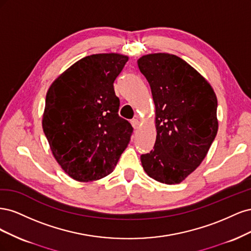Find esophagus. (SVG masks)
<instances>
[{
	"label": "esophagus",
	"mask_w": 251,
	"mask_h": 251,
	"mask_svg": "<svg viewBox=\"0 0 251 251\" xmlns=\"http://www.w3.org/2000/svg\"><path fill=\"white\" fill-rule=\"evenodd\" d=\"M131 124H132V126L134 127V130H137L138 126H139V120L138 119H133L131 121Z\"/></svg>",
	"instance_id": "1"
}]
</instances>
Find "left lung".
Segmentation results:
<instances>
[{
	"instance_id": "8db88e82",
	"label": "left lung",
	"mask_w": 251,
	"mask_h": 251,
	"mask_svg": "<svg viewBox=\"0 0 251 251\" xmlns=\"http://www.w3.org/2000/svg\"><path fill=\"white\" fill-rule=\"evenodd\" d=\"M155 103L154 150L141 155L149 177L178 184L206 157L218 132L217 96L210 83L177 55L151 53L138 60Z\"/></svg>"
}]
</instances>
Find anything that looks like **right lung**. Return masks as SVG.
Segmentation results:
<instances>
[{
	"label": "right lung",
	"instance_id": "obj_1",
	"mask_svg": "<svg viewBox=\"0 0 251 251\" xmlns=\"http://www.w3.org/2000/svg\"><path fill=\"white\" fill-rule=\"evenodd\" d=\"M128 56L100 53L83 57L51 83L43 114V130L64 172L79 182L113 172L133 133L119 117L114 80Z\"/></svg>",
	"mask_w": 251,
	"mask_h": 251
}]
</instances>
